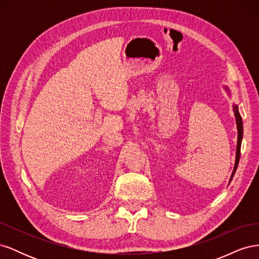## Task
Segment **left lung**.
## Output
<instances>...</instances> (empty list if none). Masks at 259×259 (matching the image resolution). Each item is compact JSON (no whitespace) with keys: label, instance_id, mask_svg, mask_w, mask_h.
<instances>
[{"label":"left lung","instance_id":"1","mask_svg":"<svg viewBox=\"0 0 259 259\" xmlns=\"http://www.w3.org/2000/svg\"><path fill=\"white\" fill-rule=\"evenodd\" d=\"M224 89L227 93H228V95L230 96V90L227 88V86H224ZM233 112H234V116H236V123H237V130H238V142H237V151H236V162H234V167H233L229 183L232 180V178L234 176V173H236L237 167H238L239 160H240V153H241V143H242V138H243V123H242V117H241L240 112H239L238 105L233 104Z\"/></svg>","mask_w":259,"mask_h":259}]
</instances>
